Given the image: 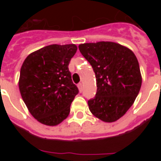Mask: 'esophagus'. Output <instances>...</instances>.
<instances>
[{"label":"esophagus","mask_w":161,"mask_h":161,"mask_svg":"<svg viewBox=\"0 0 161 161\" xmlns=\"http://www.w3.org/2000/svg\"><path fill=\"white\" fill-rule=\"evenodd\" d=\"M77 87H78V89H79L80 92H81L82 89H83V85H82L81 83H79L77 85Z\"/></svg>","instance_id":"esophagus-1"}]
</instances>
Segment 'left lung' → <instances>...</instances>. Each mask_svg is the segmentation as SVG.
Here are the masks:
<instances>
[{
    "label": "left lung",
    "instance_id": "1",
    "mask_svg": "<svg viewBox=\"0 0 161 161\" xmlns=\"http://www.w3.org/2000/svg\"><path fill=\"white\" fill-rule=\"evenodd\" d=\"M79 50L95 72L97 93L88 101L89 110L106 123L123 117L133 105L142 85L136 55L114 42H89Z\"/></svg>",
    "mask_w": 161,
    "mask_h": 161
}]
</instances>
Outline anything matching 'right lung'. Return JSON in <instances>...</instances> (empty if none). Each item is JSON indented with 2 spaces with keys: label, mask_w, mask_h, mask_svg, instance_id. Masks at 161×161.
<instances>
[{
  "label": "right lung",
  "mask_w": 161,
  "mask_h": 161,
  "mask_svg": "<svg viewBox=\"0 0 161 161\" xmlns=\"http://www.w3.org/2000/svg\"><path fill=\"white\" fill-rule=\"evenodd\" d=\"M75 44H52L30 54L20 71L18 86L33 117L47 126H56L70 113L79 90L68 64L76 54Z\"/></svg>",
  "instance_id": "right-lung-1"
}]
</instances>
